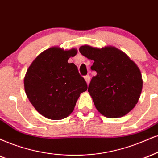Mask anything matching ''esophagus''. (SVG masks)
Segmentation results:
<instances>
[{"label": "esophagus", "instance_id": "34e87169", "mask_svg": "<svg viewBox=\"0 0 158 158\" xmlns=\"http://www.w3.org/2000/svg\"><path fill=\"white\" fill-rule=\"evenodd\" d=\"M84 79L85 81V82H86L87 84H89V82H90V76L89 75H85L84 77Z\"/></svg>", "mask_w": 158, "mask_h": 158}]
</instances>
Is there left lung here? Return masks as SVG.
Listing matches in <instances>:
<instances>
[{"label": "left lung", "mask_w": 158, "mask_h": 158, "mask_svg": "<svg viewBox=\"0 0 158 158\" xmlns=\"http://www.w3.org/2000/svg\"><path fill=\"white\" fill-rule=\"evenodd\" d=\"M79 51L94 61L97 72L88 91L97 110L108 118H119L133 110L143 88L141 71L125 52L114 46L80 47Z\"/></svg>", "instance_id": "1"}]
</instances>
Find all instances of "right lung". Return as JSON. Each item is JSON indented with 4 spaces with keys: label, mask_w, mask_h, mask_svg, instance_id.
I'll return each instance as SVG.
<instances>
[{
    "label": "right lung",
    "mask_w": 158,
    "mask_h": 158,
    "mask_svg": "<svg viewBox=\"0 0 158 158\" xmlns=\"http://www.w3.org/2000/svg\"><path fill=\"white\" fill-rule=\"evenodd\" d=\"M77 52L75 48L52 47L41 52L27 70L25 94L34 108L47 118L67 117L74 110L81 93L87 90L77 67L68 63V59Z\"/></svg>",
    "instance_id": "right-lung-1"
}]
</instances>
